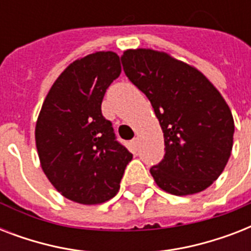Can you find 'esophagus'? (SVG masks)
<instances>
[{
    "mask_svg": "<svg viewBox=\"0 0 251 251\" xmlns=\"http://www.w3.org/2000/svg\"><path fill=\"white\" fill-rule=\"evenodd\" d=\"M138 145H139V138H134L133 139V146L135 149H138Z\"/></svg>",
    "mask_w": 251,
    "mask_h": 251,
    "instance_id": "34e87169",
    "label": "esophagus"
}]
</instances>
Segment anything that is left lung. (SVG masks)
<instances>
[{"instance_id": "1", "label": "left lung", "mask_w": 251, "mask_h": 251, "mask_svg": "<svg viewBox=\"0 0 251 251\" xmlns=\"http://www.w3.org/2000/svg\"><path fill=\"white\" fill-rule=\"evenodd\" d=\"M121 61L164 133V159L150 169L157 186L173 195L207 189L222 175L233 147L234 121L226 100L199 70L168 53L127 49Z\"/></svg>"}]
</instances>
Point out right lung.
I'll use <instances>...</instances> for the list:
<instances>
[{
  "mask_svg": "<svg viewBox=\"0 0 251 251\" xmlns=\"http://www.w3.org/2000/svg\"><path fill=\"white\" fill-rule=\"evenodd\" d=\"M120 74L114 52L88 54L61 73L41 106L35 129L41 168L73 202L99 204L113 198L133 159L101 113L106 88Z\"/></svg>",
  "mask_w": 251,
  "mask_h": 251,
  "instance_id": "add662e5",
  "label": "right lung"
}]
</instances>
